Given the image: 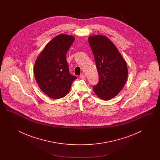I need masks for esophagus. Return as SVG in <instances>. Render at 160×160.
<instances>
[{"instance_id":"obj_1","label":"esophagus","mask_w":160,"mask_h":160,"mask_svg":"<svg viewBox=\"0 0 160 160\" xmlns=\"http://www.w3.org/2000/svg\"><path fill=\"white\" fill-rule=\"evenodd\" d=\"M80 77L82 78H86V75H85L84 74H81V75L80 76Z\"/></svg>"}]
</instances>
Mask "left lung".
I'll return each instance as SVG.
<instances>
[{"mask_svg": "<svg viewBox=\"0 0 160 160\" xmlns=\"http://www.w3.org/2000/svg\"><path fill=\"white\" fill-rule=\"evenodd\" d=\"M88 41L99 77L98 83L93 86V89L99 98L112 99L127 82V63L113 43L105 36L93 35Z\"/></svg>", "mask_w": 160, "mask_h": 160, "instance_id": "obj_1", "label": "left lung"}]
</instances>
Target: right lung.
Returning <instances> with one entry per match:
<instances>
[{"label":"right lung","instance_id":"right-lung-1","mask_svg":"<svg viewBox=\"0 0 160 160\" xmlns=\"http://www.w3.org/2000/svg\"><path fill=\"white\" fill-rule=\"evenodd\" d=\"M75 38L61 34L46 45L34 66V75L39 87L47 96L59 99L68 93L77 78L69 73L66 54Z\"/></svg>","mask_w":160,"mask_h":160}]
</instances>
